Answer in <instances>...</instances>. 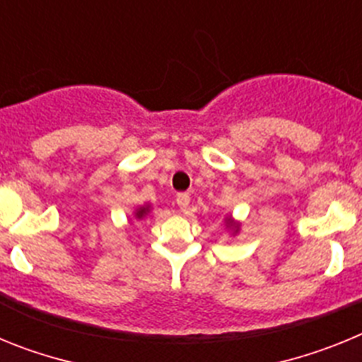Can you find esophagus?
<instances>
[{
	"label": "esophagus",
	"instance_id": "esophagus-1",
	"mask_svg": "<svg viewBox=\"0 0 362 362\" xmlns=\"http://www.w3.org/2000/svg\"><path fill=\"white\" fill-rule=\"evenodd\" d=\"M175 203H177V206L181 209V212H187L188 204H190V196L188 194H177V197H175Z\"/></svg>",
	"mask_w": 362,
	"mask_h": 362
}]
</instances>
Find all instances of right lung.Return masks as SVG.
<instances>
[{
  "instance_id": "1",
  "label": "right lung",
  "mask_w": 362,
  "mask_h": 362,
  "mask_svg": "<svg viewBox=\"0 0 362 362\" xmlns=\"http://www.w3.org/2000/svg\"><path fill=\"white\" fill-rule=\"evenodd\" d=\"M146 210H148V209H139V210H137L136 216H137V217H143V216H145V214H146Z\"/></svg>"
}]
</instances>
